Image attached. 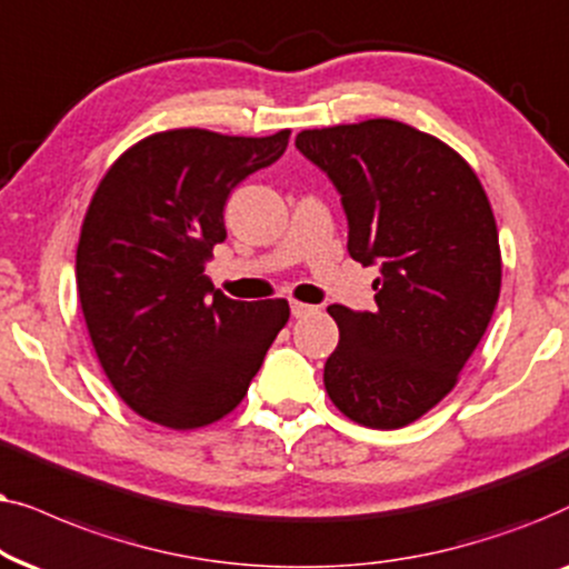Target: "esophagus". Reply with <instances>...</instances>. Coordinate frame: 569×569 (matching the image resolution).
Returning a JSON list of instances; mask_svg holds the SVG:
<instances>
[{
    "instance_id": "34e87169",
    "label": "esophagus",
    "mask_w": 569,
    "mask_h": 569,
    "mask_svg": "<svg viewBox=\"0 0 569 569\" xmlns=\"http://www.w3.org/2000/svg\"><path fill=\"white\" fill-rule=\"evenodd\" d=\"M309 312H315L312 305H305V301L291 299V315H293V317H305V315H309Z\"/></svg>"
}]
</instances>
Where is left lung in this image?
I'll return each mask as SVG.
<instances>
[{
  "label": "left lung",
  "instance_id": "8db88e82",
  "mask_svg": "<svg viewBox=\"0 0 569 569\" xmlns=\"http://www.w3.org/2000/svg\"><path fill=\"white\" fill-rule=\"evenodd\" d=\"M332 179L348 252L380 264L375 312L330 305L340 340L325 361L332 406L369 429L421 419L458 385L502 286L497 221L458 150L396 119L297 134Z\"/></svg>",
  "mask_w": 569,
  "mask_h": 569
}]
</instances>
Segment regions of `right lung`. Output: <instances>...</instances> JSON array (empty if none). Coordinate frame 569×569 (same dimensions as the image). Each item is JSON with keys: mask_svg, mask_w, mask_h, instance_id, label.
I'll return each mask as SVG.
<instances>
[{"mask_svg": "<svg viewBox=\"0 0 569 569\" xmlns=\"http://www.w3.org/2000/svg\"><path fill=\"white\" fill-rule=\"evenodd\" d=\"M289 134L156 132L98 181L78 241V297L111 388L142 419L179 431L221 421L289 322L286 299H229L206 276L231 189L276 163Z\"/></svg>", "mask_w": 569, "mask_h": 569, "instance_id": "obj_1", "label": "right lung"}]
</instances>
